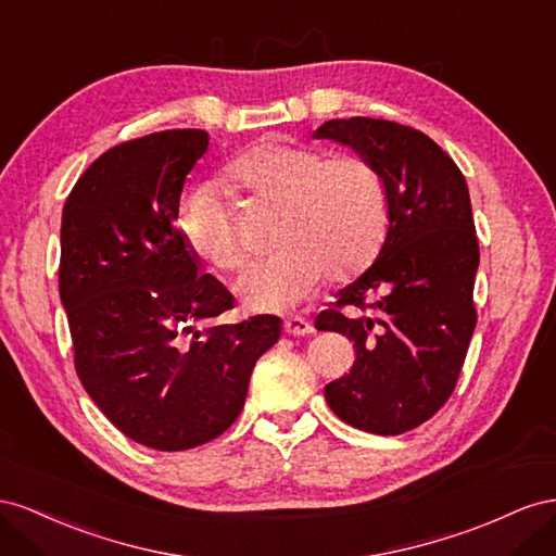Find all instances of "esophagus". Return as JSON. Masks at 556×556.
I'll return each instance as SVG.
<instances>
[{
	"label": "esophagus",
	"instance_id": "1",
	"mask_svg": "<svg viewBox=\"0 0 556 556\" xmlns=\"http://www.w3.org/2000/svg\"><path fill=\"white\" fill-rule=\"evenodd\" d=\"M283 332H287V336L300 338V336H309V332H314V326L305 319H300V316H291V319L283 321Z\"/></svg>",
	"mask_w": 556,
	"mask_h": 556
}]
</instances>
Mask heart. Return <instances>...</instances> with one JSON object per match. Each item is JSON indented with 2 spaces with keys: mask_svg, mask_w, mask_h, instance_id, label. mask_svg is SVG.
<instances>
[{
  "mask_svg": "<svg viewBox=\"0 0 556 556\" xmlns=\"http://www.w3.org/2000/svg\"><path fill=\"white\" fill-rule=\"evenodd\" d=\"M224 177L235 193L277 207L273 256L251 263L235 283L244 307L283 312L309 300L332 273L346 279L370 265L384 240L389 195L382 172L363 155H336L263 139L235 155ZM186 244L216 269H235L244 240L216 184L188 190L179 204Z\"/></svg>",
  "mask_w": 556,
  "mask_h": 556,
  "instance_id": "b5f03b06",
  "label": "heart"
}]
</instances>
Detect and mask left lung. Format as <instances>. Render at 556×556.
Listing matches in <instances>:
<instances>
[{
    "label": "left lung",
    "mask_w": 556,
    "mask_h": 556,
    "mask_svg": "<svg viewBox=\"0 0 556 556\" xmlns=\"http://www.w3.org/2000/svg\"><path fill=\"white\" fill-rule=\"evenodd\" d=\"M312 137L368 157L389 195L377 261L314 321L356 349L352 370L326 384V401L349 426L399 435L447 403L478 324L468 184L431 137L393 121L332 118Z\"/></svg>",
    "instance_id": "1"
}]
</instances>
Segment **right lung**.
I'll return each instance as SVG.
<instances>
[{
	"label": "right lung",
	"instance_id": "right-lung-1",
	"mask_svg": "<svg viewBox=\"0 0 556 556\" xmlns=\"http://www.w3.org/2000/svg\"><path fill=\"white\" fill-rule=\"evenodd\" d=\"M207 147L193 128L123 141L62 210L60 300L76 375L121 433L161 452L228 431L253 366L281 336L277 316L200 330L232 307L177 230L184 181Z\"/></svg>",
	"mask_w": 556,
	"mask_h": 556
}]
</instances>
